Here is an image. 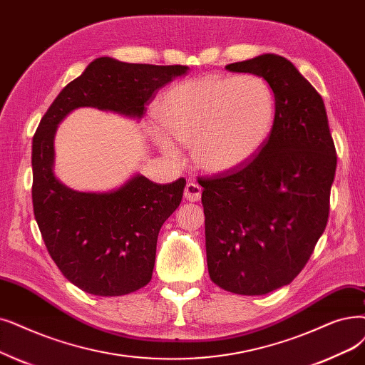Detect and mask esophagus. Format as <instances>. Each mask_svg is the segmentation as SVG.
<instances>
[{"label": "esophagus", "instance_id": "esophagus-1", "mask_svg": "<svg viewBox=\"0 0 365 365\" xmlns=\"http://www.w3.org/2000/svg\"><path fill=\"white\" fill-rule=\"evenodd\" d=\"M201 192H202V189H201V186H200L198 183L189 182V183L186 185V187H185L183 195H185V198H186L187 201L195 202V201H198V200L201 198Z\"/></svg>", "mask_w": 365, "mask_h": 365}]
</instances>
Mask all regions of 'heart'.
<instances>
[{"label": "heart", "mask_w": 365, "mask_h": 365, "mask_svg": "<svg viewBox=\"0 0 365 365\" xmlns=\"http://www.w3.org/2000/svg\"><path fill=\"white\" fill-rule=\"evenodd\" d=\"M156 115L173 138L192 146L201 168L224 173L261 150L273 130L276 101L258 76H209L168 89ZM153 137L165 153H178L167 134L155 131Z\"/></svg>", "instance_id": "obj_1"}]
</instances>
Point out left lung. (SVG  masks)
I'll return each instance as SVG.
<instances>
[{
	"label": "left lung",
	"mask_w": 365,
	"mask_h": 365,
	"mask_svg": "<svg viewBox=\"0 0 365 365\" xmlns=\"http://www.w3.org/2000/svg\"><path fill=\"white\" fill-rule=\"evenodd\" d=\"M225 68L262 77L276 115L250 161L198 182L207 267L219 288L264 295L299 274L325 231L337 155L324 100L291 61L265 53Z\"/></svg>",
	"instance_id": "obj_1"
}]
</instances>
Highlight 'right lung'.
<instances>
[{"mask_svg": "<svg viewBox=\"0 0 365 365\" xmlns=\"http://www.w3.org/2000/svg\"><path fill=\"white\" fill-rule=\"evenodd\" d=\"M186 66L128 64L101 56L59 92L33 138V205L61 273L82 291L119 297L152 279L158 234L179 207L186 180L158 185L135 174L112 192H77L53 173L58 123L78 107L141 118L156 92Z\"/></svg>", "mask_w": 365, "mask_h": 365, "instance_id": "add662e5", "label": "right lung"}]
</instances>
